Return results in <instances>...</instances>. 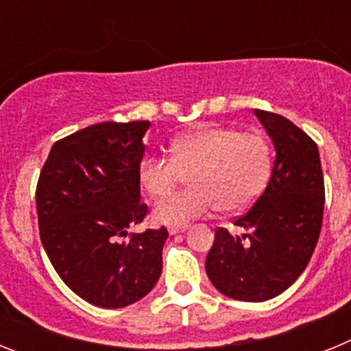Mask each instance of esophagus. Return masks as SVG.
I'll return each mask as SVG.
<instances>
[{"mask_svg": "<svg viewBox=\"0 0 351 351\" xmlns=\"http://www.w3.org/2000/svg\"><path fill=\"white\" fill-rule=\"evenodd\" d=\"M188 230V225H181V226H170L169 228V234L170 235H178V234H182V232Z\"/></svg>", "mask_w": 351, "mask_h": 351, "instance_id": "esophagus-1", "label": "esophagus"}]
</instances>
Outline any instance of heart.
Masks as SVG:
<instances>
[{"label":"heart","instance_id":"obj_1","mask_svg":"<svg viewBox=\"0 0 351 351\" xmlns=\"http://www.w3.org/2000/svg\"><path fill=\"white\" fill-rule=\"evenodd\" d=\"M172 158L147 156L138 179L149 197L172 193L190 176V191L154 206L153 219L179 226L214 210L237 213L250 206L267 184L271 147L258 133H241L225 126L191 130L170 142Z\"/></svg>","mask_w":351,"mask_h":351}]
</instances>
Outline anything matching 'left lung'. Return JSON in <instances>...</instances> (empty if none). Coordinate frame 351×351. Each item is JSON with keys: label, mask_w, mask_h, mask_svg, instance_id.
I'll use <instances>...</instances> for the list:
<instances>
[{"label": "left lung", "mask_w": 351, "mask_h": 351, "mask_svg": "<svg viewBox=\"0 0 351 351\" xmlns=\"http://www.w3.org/2000/svg\"><path fill=\"white\" fill-rule=\"evenodd\" d=\"M274 145L271 179L232 235L218 228L206 258L210 283L223 295L263 302L283 293L308 267L324 218V173L318 145L280 114L255 110Z\"/></svg>", "instance_id": "1"}]
</instances>
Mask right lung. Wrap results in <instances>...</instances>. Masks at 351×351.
I'll return each instance as SVG.
<instances>
[{
  "instance_id": "1",
  "label": "right lung",
  "mask_w": 351,
  "mask_h": 351,
  "mask_svg": "<svg viewBox=\"0 0 351 351\" xmlns=\"http://www.w3.org/2000/svg\"><path fill=\"white\" fill-rule=\"evenodd\" d=\"M149 121L98 123L52 145L36 186L40 239L52 267L80 299L125 308L153 290L169 232L128 228L147 214L138 167Z\"/></svg>"
}]
</instances>
